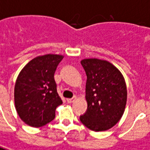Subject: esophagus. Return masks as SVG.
I'll use <instances>...</instances> for the list:
<instances>
[{"instance_id":"obj_1","label":"esophagus","mask_w":150,"mask_h":150,"mask_svg":"<svg viewBox=\"0 0 150 150\" xmlns=\"http://www.w3.org/2000/svg\"><path fill=\"white\" fill-rule=\"evenodd\" d=\"M75 99H76V97H74L73 98H67V101L68 103H73V102H74Z\"/></svg>"}]
</instances>
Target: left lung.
<instances>
[{"label": "left lung", "mask_w": 150, "mask_h": 150, "mask_svg": "<svg viewBox=\"0 0 150 150\" xmlns=\"http://www.w3.org/2000/svg\"><path fill=\"white\" fill-rule=\"evenodd\" d=\"M86 75L88 108L80 122L89 130L103 131L112 128L122 118L126 108L127 90L125 79L116 67L97 58L81 61Z\"/></svg>", "instance_id": "8db88e82"}]
</instances>
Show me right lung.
I'll return each mask as SVG.
<instances>
[{
	"mask_svg": "<svg viewBox=\"0 0 150 150\" xmlns=\"http://www.w3.org/2000/svg\"><path fill=\"white\" fill-rule=\"evenodd\" d=\"M62 55L47 54L33 58L22 69L15 85V109L20 119L33 127H41L55 118L62 103L54 74Z\"/></svg>",
	"mask_w": 150,
	"mask_h": 150,
	"instance_id": "right-lung-1",
	"label": "right lung"
}]
</instances>
